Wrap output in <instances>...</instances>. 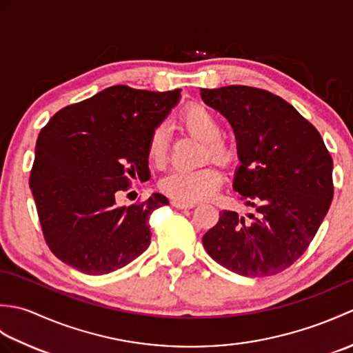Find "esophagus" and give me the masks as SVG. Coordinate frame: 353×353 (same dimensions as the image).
Here are the masks:
<instances>
[{"mask_svg":"<svg viewBox=\"0 0 353 353\" xmlns=\"http://www.w3.org/2000/svg\"><path fill=\"white\" fill-rule=\"evenodd\" d=\"M171 205L177 209H191L196 206L194 203H188V201H182V200H176V199L171 201Z\"/></svg>","mask_w":353,"mask_h":353,"instance_id":"obj_1","label":"esophagus"}]
</instances>
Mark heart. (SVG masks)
Instances as JSON below:
<instances>
[{
    "label": "heart",
    "mask_w": 353,
    "mask_h": 353,
    "mask_svg": "<svg viewBox=\"0 0 353 353\" xmlns=\"http://www.w3.org/2000/svg\"><path fill=\"white\" fill-rule=\"evenodd\" d=\"M179 121L194 137L205 142L206 152L214 161L226 162L230 150L224 141L220 139L223 125L215 112L203 104H191L185 108ZM168 150V133L163 127H156L148 138L147 153L150 161L154 163L163 162ZM221 185V174L212 165L197 170H174L161 181V190L167 196L188 201H201L211 199Z\"/></svg>",
    "instance_id": "b5f03b06"
}]
</instances>
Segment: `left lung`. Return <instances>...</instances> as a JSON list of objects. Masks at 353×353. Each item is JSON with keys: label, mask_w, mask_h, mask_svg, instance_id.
<instances>
[{"label": "left lung", "mask_w": 353, "mask_h": 353, "mask_svg": "<svg viewBox=\"0 0 353 353\" xmlns=\"http://www.w3.org/2000/svg\"><path fill=\"white\" fill-rule=\"evenodd\" d=\"M208 106L228 118L239 167L234 190L256 214L235 211L203 235L209 256L247 277L283 272L308 249L334 197L332 157L308 119L264 89H201Z\"/></svg>", "instance_id": "obj_1"}]
</instances>
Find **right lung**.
Returning <instances> with one entry per match:
<instances>
[{
	"instance_id": "1",
	"label": "right lung",
	"mask_w": 353,
	"mask_h": 353,
	"mask_svg": "<svg viewBox=\"0 0 353 353\" xmlns=\"http://www.w3.org/2000/svg\"><path fill=\"white\" fill-rule=\"evenodd\" d=\"M179 99L181 89L110 86L59 110L41 130L30 188L45 241L65 264L108 274L147 250L148 216L168 199L153 192L119 208L115 196L150 174L148 138Z\"/></svg>"
}]
</instances>
